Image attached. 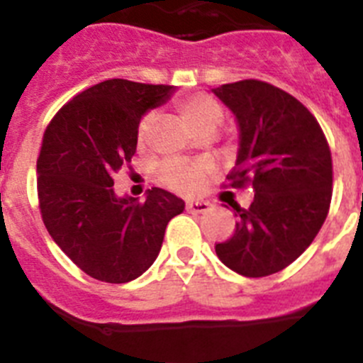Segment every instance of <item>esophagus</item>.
Masks as SVG:
<instances>
[{
    "label": "esophagus",
    "mask_w": 363,
    "mask_h": 363,
    "mask_svg": "<svg viewBox=\"0 0 363 363\" xmlns=\"http://www.w3.org/2000/svg\"><path fill=\"white\" fill-rule=\"evenodd\" d=\"M187 211L196 212V214H203V212L211 211V203L208 201H187Z\"/></svg>",
    "instance_id": "34e87169"
}]
</instances>
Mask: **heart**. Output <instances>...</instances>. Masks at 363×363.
<instances>
[{"label": "heart", "mask_w": 363, "mask_h": 363, "mask_svg": "<svg viewBox=\"0 0 363 363\" xmlns=\"http://www.w3.org/2000/svg\"><path fill=\"white\" fill-rule=\"evenodd\" d=\"M174 108L185 125L196 135L201 131H216V128L221 124V104L211 95H203V93L187 95V97L178 99L174 102ZM152 121H155V116L145 115L138 124L136 138L140 145L147 140ZM205 171H207V165L203 164H187V162H179V160H167L158 167V178L162 184L174 191L192 192L199 187Z\"/></svg>", "instance_id": "b5f03b06"}]
</instances>
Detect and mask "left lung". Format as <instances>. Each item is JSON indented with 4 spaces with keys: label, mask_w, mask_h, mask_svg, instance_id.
I'll return each mask as SVG.
<instances>
[{
    "label": "left lung",
    "mask_w": 363,
    "mask_h": 363,
    "mask_svg": "<svg viewBox=\"0 0 363 363\" xmlns=\"http://www.w3.org/2000/svg\"><path fill=\"white\" fill-rule=\"evenodd\" d=\"M239 128L230 187L254 189L248 208L234 207L238 223L216 245L225 266L245 277H266L291 264L310 247L328 216L333 164L317 118L290 93L248 81L212 89Z\"/></svg>",
    "instance_id": "left-lung-1"
}]
</instances>
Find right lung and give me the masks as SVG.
<instances>
[{"instance_id":"obj_1","label":"right lung","mask_w":363,"mask_h":363,"mask_svg":"<svg viewBox=\"0 0 363 363\" xmlns=\"http://www.w3.org/2000/svg\"><path fill=\"white\" fill-rule=\"evenodd\" d=\"M172 93L174 86L99 82L66 102L43 136V223L59 248L97 281L122 284L140 277L158 257L167 223L184 212V199L164 189H149L142 203L113 189L115 172L136 152L142 116Z\"/></svg>"}]
</instances>
